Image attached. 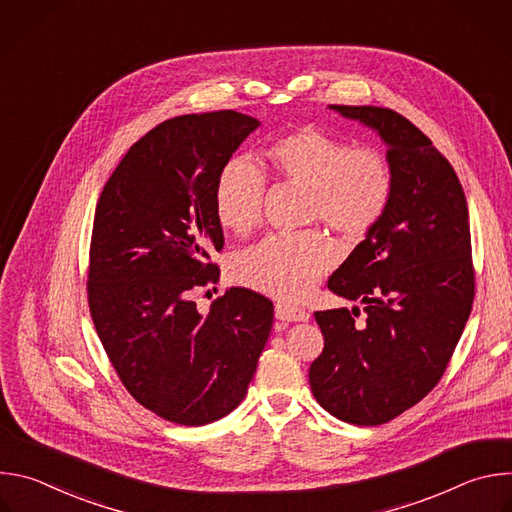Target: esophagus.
<instances>
[{
	"mask_svg": "<svg viewBox=\"0 0 512 512\" xmlns=\"http://www.w3.org/2000/svg\"><path fill=\"white\" fill-rule=\"evenodd\" d=\"M275 318L281 322H308L310 314L298 306L291 304H277L275 306Z\"/></svg>",
	"mask_w": 512,
	"mask_h": 512,
	"instance_id": "obj_1",
	"label": "esophagus"
}]
</instances>
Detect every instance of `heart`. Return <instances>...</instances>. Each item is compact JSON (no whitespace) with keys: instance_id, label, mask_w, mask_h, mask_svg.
Returning a JSON list of instances; mask_svg holds the SVG:
<instances>
[{"instance_id":"obj_1","label":"heart","mask_w":512,"mask_h":512,"mask_svg":"<svg viewBox=\"0 0 512 512\" xmlns=\"http://www.w3.org/2000/svg\"><path fill=\"white\" fill-rule=\"evenodd\" d=\"M275 176L308 190L306 214L346 239L369 235L385 214L393 174L375 150L352 145L316 127L285 135L267 152ZM265 178L255 164L233 158L214 186V212L225 229L247 235L263 216ZM336 263V247L322 231L271 235L235 259V277L281 300H300Z\"/></svg>"}]
</instances>
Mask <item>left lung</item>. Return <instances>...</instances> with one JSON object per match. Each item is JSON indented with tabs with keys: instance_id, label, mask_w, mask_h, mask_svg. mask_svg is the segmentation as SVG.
<instances>
[{
	"instance_id": "8db88e82",
	"label": "left lung",
	"mask_w": 512,
	"mask_h": 512,
	"mask_svg": "<svg viewBox=\"0 0 512 512\" xmlns=\"http://www.w3.org/2000/svg\"><path fill=\"white\" fill-rule=\"evenodd\" d=\"M375 129L393 174L375 229L328 279L364 304L316 312L324 350L310 367L316 401L354 425H381L440 383L474 302L470 218L452 164L409 119L383 107L330 105Z\"/></svg>"
}]
</instances>
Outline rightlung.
<instances>
[{
    "mask_svg": "<svg viewBox=\"0 0 512 512\" xmlns=\"http://www.w3.org/2000/svg\"><path fill=\"white\" fill-rule=\"evenodd\" d=\"M261 123L237 111L168 119L135 141L95 210L89 308L131 397L180 425L229 415L247 395L273 304L231 287L200 314L192 289L216 283L225 245L216 178Z\"/></svg>",
    "mask_w": 512,
    "mask_h": 512,
    "instance_id": "add662e5",
    "label": "right lung"
}]
</instances>
